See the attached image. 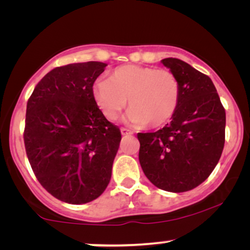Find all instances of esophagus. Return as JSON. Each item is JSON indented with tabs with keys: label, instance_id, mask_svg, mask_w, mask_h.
Wrapping results in <instances>:
<instances>
[{
	"label": "esophagus",
	"instance_id": "34e87169",
	"mask_svg": "<svg viewBox=\"0 0 250 250\" xmlns=\"http://www.w3.org/2000/svg\"><path fill=\"white\" fill-rule=\"evenodd\" d=\"M121 132H122V135H131V134H133V132L132 131H129V129H127V128H124L123 127L122 129H121Z\"/></svg>",
	"mask_w": 250,
	"mask_h": 250
}]
</instances>
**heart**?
Returning a JSON list of instances; mask_svg holds the SVG:
<instances>
[{
    "label": "heart",
    "instance_id": "b5f03b06",
    "mask_svg": "<svg viewBox=\"0 0 250 250\" xmlns=\"http://www.w3.org/2000/svg\"><path fill=\"white\" fill-rule=\"evenodd\" d=\"M93 97L109 121H116L127 105V119L134 125L148 123L159 127L168 123L179 108L180 84L167 69L125 64L112 71L109 80L98 81Z\"/></svg>",
    "mask_w": 250,
    "mask_h": 250
}]
</instances>
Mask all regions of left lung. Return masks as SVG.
Returning <instances> with one entry per match:
<instances>
[{
    "label": "left lung",
    "instance_id": "left-lung-1",
    "mask_svg": "<svg viewBox=\"0 0 250 250\" xmlns=\"http://www.w3.org/2000/svg\"><path fill=\"white\" fill-rule=\"evenodd\" d=\"M162 62L179 81V108L165 127L139 133V160L153 186L186 192L203 183L221 158L225 109L207 75L176 58Z\"/></svg>",
    "mask_w": 250,
    "mask_h": 250
}]
</instances>
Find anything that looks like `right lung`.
<instances>
[{
    "instance_id": "obj_1",
    "label": "right lung",
    "mask_w": 250,
    "mask_h": 250,
    "mask_svg": "<svg viewBox=\"0 0 250 250\" xmlns=\"http://www.w3.org/2000/svg\"><path fill=\"white\" fill-rule=\"evenodd\" d=\"M107 64L70 63L47 73L27 102L26 153L47 192L68 204L97 199L108 187L122 134L93 97Z\"/></svg>"
}]
</instances>
